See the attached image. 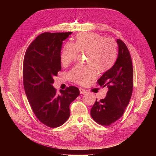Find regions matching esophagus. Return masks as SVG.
Masks as SVG:
<instances>
[{
    "label": "esophagus",
    "mask_w": 156,
    "mask_h": 156,
    "mask_svg": "<svg viewBox=\"0 0 156 156\" xmlns=\"http://www.w3.org/2000/svg\"><path fill=\"white\" fill-rule=\"evenodd\" d=\"M79 90H80V94H86V93L87 92V91L86 89L80 88Z\"/></svg>",
    "instance_id": "esophagus-1"
}]
</instances>
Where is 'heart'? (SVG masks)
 I'll use <instances>...</instances> for the list:
<instances>
[{
    "label": "heart",
    "instance_id": "1",
    "mask_svg": "<svg viewBox=\"0 0 156 156\" xmlns=\"http://www.w3.org/2000/svg\"><path fill=\"white\" fill-rule=\"evenodd\" d=\"M78 53H85L87 66H76L69 72V79L78 84L85 85L96 77V69L100 73L113 66L118 55L116 43L112 39L96 33H80L74 44L65 45L61 54V62L67 66L76 60Z\"/></svg>",
    "mask_w": 156,
    "mask_h": 156
}]
</instances>
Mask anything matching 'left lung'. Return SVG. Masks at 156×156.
Listing matches in <instances>:
<instances>
[{
  "label": "left lung",
  "mask_w": 156,
  "mask_h": 156,
  "mask_svg": "<svg viewBox=\"0 0 156 156\" xmlns=\"http://www.w3.org/2000/svg\"><path fill=\"white\" fill-rule=\"evenodd\" d=\"M118 58L113 66L97 80L101 87H107L105 98L96 100L90 109L93 119L101 126H109L124 114L130 100L133 87V69L130 52L125 43L117 39Z\"/></svg>",
  "instance_id": "left-lung-1"
}]
</instances>
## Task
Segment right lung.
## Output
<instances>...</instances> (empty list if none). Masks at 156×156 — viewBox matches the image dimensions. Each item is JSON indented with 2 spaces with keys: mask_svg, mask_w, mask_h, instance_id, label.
Segmentation results:
<instances>
[{
  "mask_svg": "<svg viewBox=\"0 0 156 156\" xmlns=\"http://www.w3.org/2000/svg\"><path fill=\"white\" fill-rule=\"evenodd\" d=\"M69 32H44L38 35L26 50L23 67L24 90L32 111L45 126L56 128L70 115L69 105L80 94L76 87L56 94L53 78L61 70V51Z\"/></svg>",
  "mask_w": 156,
  "mask_h": 156,
  "instance_id": "obj_1",
  "label": "right lung"
}]
</instances>
